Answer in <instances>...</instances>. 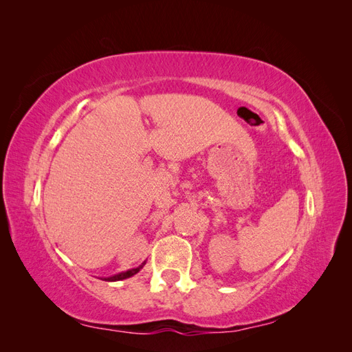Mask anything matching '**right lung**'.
I'll return each mask as SVG.
<instances>
[{
	"instance_id": "1",
	"label": "right lung",
	"mask_w": 352,
	"mask_h": 352,
	"mask_svg": "<svg viewBox=\"0 0 352 352\" xmlns=\"http://www.w3.org/2000/svg\"><path fill=\"white\" fill-rule=\"evenodd\" d=\"M144 264H145V261H144V263L140 265V267H136V269H131V270H127V272H122V273H119V274L110 276V278H104V280H109V282H116V280H123V279L131 278V276L136 274L138 272H140V270L144 267Z\"/></svg>"
}]
</instances>
